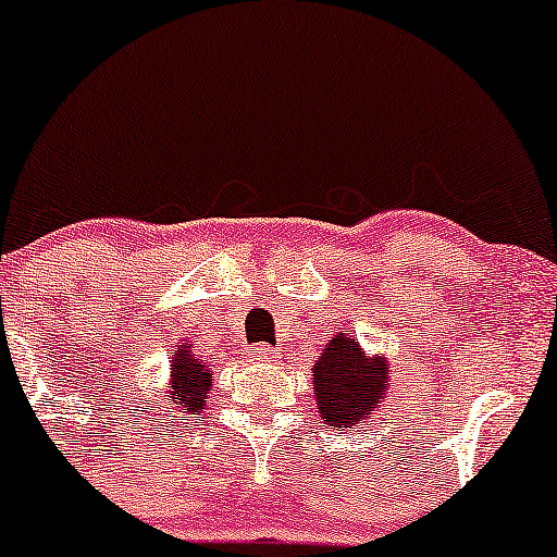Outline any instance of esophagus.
<instances>
[{
    "instance_id": "1",
    "label": "esophagus",
    "mask_w": 557,
    "mask_h": 557,
    "mask_svg": "<svg viewBox=\"0 0 557 557\" xmlns=\"http://www.w3.org/2000/svg\"><path fill=\"white\" fill-rule=\"evenodd\" d=\"M246 359L255 364H276L278 362V354L273 351L271 346H251L249 351H246Z\"/></svg>"
}]
</instances>
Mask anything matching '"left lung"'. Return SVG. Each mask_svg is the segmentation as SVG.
I'll list each match as a JSON object with an SVG mask.
<instances>
[{"label":"left lung","instance_id":"8db88e82","mask_svg":"<svg viewBox=\"0 0 557 557\" xmlns=\"http://www.w3.org/2000/svg\"><path fill=\"white\" fill-rule=\"evenodd\" d=\"M313 370V394L317 410L341 434L364 423L383 407L392 388V370L386 357H372L359 346L351 332L341 330L317 359Z\"/></svg>","mask_w":557,"mask_h":557}]
</instances>
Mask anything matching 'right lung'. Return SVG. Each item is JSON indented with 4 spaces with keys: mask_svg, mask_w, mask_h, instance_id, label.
<instances>
[{
    "mask_svg": "<svg viewBox=\"0 0 557 557\" xmlns=\"http://www.w3.org/2000/svg\"><path fill=\"white\" fill-rule=\"evenodd\" d=\"M211 383H214L211 364H206L203 359L195 354L193 343H182V346L171 354L169 377H165V386L160 388V397H163V405L165 410H169L171 421H198L200 412H206V405H209Z\"/></svg>",
    "mask_w": 557,
    "mask_h": 557,
    "instance_id": "obj_1",
    "label": "right lung"
}]
</instances>
